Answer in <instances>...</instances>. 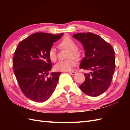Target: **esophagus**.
Here are the masks:
<instances>
[{
	"label": "esophagus",
	"instance_id": "esophagus-1",
	"mask_svg": "<svg viewBox=\"0 0 130 130\" xmlns=\"http://www.w3.org/2000/svg\"><path fill=\"white\" fill-rule=\"evenodd\" d=\"M69 74H70V75H75L76 73H75V72H74V71H73V72H69Z\"/></svg>",
	"mask_w": 130,
	"mask_h": 130
}]
</instances>
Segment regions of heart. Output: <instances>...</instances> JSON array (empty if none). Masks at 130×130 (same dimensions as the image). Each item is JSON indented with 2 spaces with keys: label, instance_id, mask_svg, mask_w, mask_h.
Instances as JSON below:
<instances>
[{
  "label": "heart",
  "instance_id": "obj_1",
  "mask_svg": "<svg viewBox=\"0 0 130 130\" xmlns=\"http://www.w3.org/2000/svg\"><path fill=\"white\" fill-rule=\"evenodd\" d=\"M60 46L62 47L69 50L68 58H74L78 60L81 56V52L76 48V44L72 38L66 37L62 40L60 43ZM48 57L52 61H55L57 59V54L56 48L52 46L50 48L48 52ZM76 62L73 59H69L67 60L60 61L55 65V69L56 71H69L75 67Z\"/></svg>",
  "mask_w": 130,
  "mask_h": 130
}]
</instances>
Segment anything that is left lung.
<instances>
[{
    "mask_svg": "<svg viewBox=\"0 0 130 130\" xmlns=\"http://www.w3.org/2000/svg\"><path fill=\"white\" fill-rule=\"evenodd\" d=\"M85 50L80 68L89 70L84 74L85 81L79 88L86 94L96 96L111 85L115 69V51L112 46L98 35L90 32L73 35Z\"/></svg>",
    "mask_w": 130,
    "mask_h": 130,
    "instance_id": "obj_1",
    "label": "left lung"
}]
</instances>
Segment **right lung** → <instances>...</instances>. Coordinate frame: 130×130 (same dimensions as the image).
Instances as JSON below:
<instances>
[{"label":"right lung","mask_w":130,"mask_h":130,"mask_svg":"<svg viewBox=\"0 0 130 130\" xmlns=\"http://www.w3.org/2000/svg\"><path fill=\"white\" fill-rule=\"evenodd\" d=\"M63 34L35 33L21 41L15 50L14 73L22 92L33 101L45 102L54 92L61 73L47 77L52 68L48 52Z\"/></svg>","instance_id":"add662e5"}]
</instances>
